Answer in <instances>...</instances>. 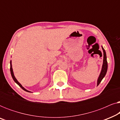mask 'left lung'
<instances>
[{
    "instance_id": "left-lung-1",
    "label": "left lung",
    "mask_w": 120,
    "mask_h": 120,
    "mask_svg": "<svg viewBox=\"0 0 120 120\" xmlns=\"http://www.w3.org/2000/svg\"><path fill=\"white\" fill-rule=\"evenodd\" d=\"M101 48H102L103 51V65L102 67H101V73L98 77V80H97V85L98 86L101 80H103V79L104 78V76H105L106 72H107L108 70V62L107 60H106V55L105 51L103 48V47L101 46Z\"/></svg>"
}]
</instances>
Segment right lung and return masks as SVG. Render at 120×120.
<instances>
[{"instance_id":"1","label":"right lung","mask_w":120,"mask_h":120,"mask_svg":"<svg viewBox=\"0 0 120 120\" xmlns=\"http://www.w3.org/2000/svg\"><path fill=\"white\" fill-rule=\"evenodd\" d=\"M10 72H11V76H12V79H13V80H14V81L15 82H16V83H17V84L18 85H19V87H21L22 88V89L24 90V91H26V92H32L29 91H28V90H26L25 88H24L22 86V85H21V83H19V82L17 81V80L16 79L15 76V75H14V71H13L12 67V62H11V61L10 62Z\"/></svg>"}]
</instances>
